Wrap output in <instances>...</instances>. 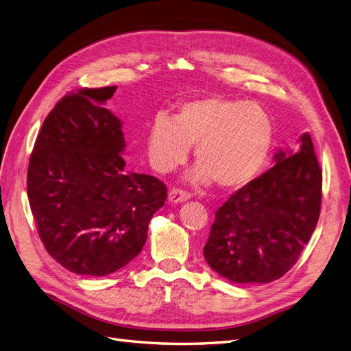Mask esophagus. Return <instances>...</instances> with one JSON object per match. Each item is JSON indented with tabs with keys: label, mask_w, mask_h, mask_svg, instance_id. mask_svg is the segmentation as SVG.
Here are the masks:
<instances>
[{
	"label": "esophagus",
	"mask_w": 351,
	"mask_h": 351,
	"mask_svg": "<svg viewBox=\"0 0 351 351\" xmlns=\"http://www.w3.org/2000/svg\"><path fill=\"white\" fill-rule=\"evenodd\" d=\"M169 202L172 204H179V202H185L191 197V193L186 191H182V189H172L169 192Z\"/></svg>",
	"instance_id": "obj_1"
}]
</instances>
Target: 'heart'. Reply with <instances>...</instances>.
I'll return each mask as SVG.
<instances>
[{
	"label": "heart",
	"instance_id": "heart-1",
	"mask_svg": "<svg viewBox=\"0 0 351 351\" xmlns=\"http://www.w3.org/2000/svg\"><path fill=\"white\" fill-rule=\"evenodd\" d=\"M272 145V121L260 104L209 96L186 101L173 114L158 116L147 139V159L169 173L184 165L191 147L199 163L189 179L217 182L222 189L247 186L261 172Z\"/></svg>",
	"mask_w": 351,
	"mask_h": 351
}]
</instances>
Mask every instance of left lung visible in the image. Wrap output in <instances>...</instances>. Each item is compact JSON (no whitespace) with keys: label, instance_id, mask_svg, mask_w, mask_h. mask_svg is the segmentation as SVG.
<instances>
[{"label":"left lung","instance_id":"8db88e82","mask_svg":"<svg viewBox=\"0 0 351 351\" xmlns=\"http://www.w3.org/2000/svg\"><path fill=\"white\" fill-rule=\"evenodd\" d=\"M269 171L231 195L215 213L204 256L237 284L281 278L310 241L322 208L323 175L310 133L298 152L280 149Z\"/></svg>","mask_w":351,"mask_h":351}]
</instances>
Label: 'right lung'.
I'll return each mask as SVG.
<instances>
[{
  "instance_id": "add662e5",
  "label": "right lung",
  "mask_w": 351,
  "mask_h": 351,
  "mask_svg": "<svg viewBox=\"0 0 351 351\" xmlns=\"http://www.w3.org/2000/svg\"><path fill=\"white\" fill-rule=\"evenodd\" d=\"M116 88L64 96L45 117L28 163V202L44 248L80 276L128 265L166 201L163 182L126 171L121 121L104 108Z\"/></svg>"
}]
</instances>
